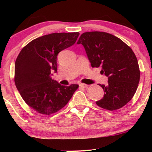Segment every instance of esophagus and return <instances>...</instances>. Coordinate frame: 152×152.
Instances as JSON below:
<instances>
[{
	"instance_id": "1",
	"label": "esophagus",
	"mask_w": 152,
	"mask_h": 152,
	"mask_svg": "<svg viewBox=\"0 0 152 152\" xmlns=\"http://www.w3.org/2000/svg\"><path fill=\"white\" fill-rule=\"evenodd\" d=\"M79 86L82 87V88H87V87H88V85L85 84V83H80Z\"/></svg>"
}]
</instances>
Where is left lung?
<instances>
[{
  "instance_id": "left-lung-1",
  "label": "left lung",
  "mask_w": 152,
  "mask_h": 152,
  "mask_svg": "<svg viewBox=\"0 0 152 152\" xmlns=\"http://www.w3.org/2000/svg\"><path fill=\"white\" fill-rule=\"evenodd\" d=\"M77 43L84 47L92 67L101 66V74L108 76V84L99 85L104 97L96 104L114 111L129 102L140 79L139 64L132 48L114 35L100 31L83 33Z\"/></svg>"
}]
</instances>
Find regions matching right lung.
Here are the masks:
<instances>
[{
  "instance_id": "1",
  "label": "right lung",
  "mask_w": 152,
  "mask_h": 152,
  "mask_svg": "<svg viewBox=\"0 0 152 152\" xmlns=\"http://www.w3.org/2000/svg\"><path fill=\"white\" fill-rule=\"evenodd\" d=\"M78 32L54 33L31 41L19 53L15 63L14 81L24 102L43 115L64 108L78 88V84L62 86L51 78L57 72V56L74 45Z\"/></svg>"
}]
</instances>
